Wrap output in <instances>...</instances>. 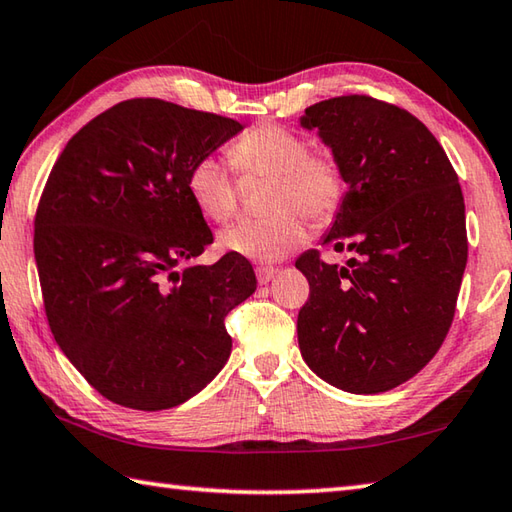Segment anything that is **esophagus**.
I'll list each match as a JSON object with an SVG mask.
<instances>
[{"label":"esophagus","mask_w":512,"mask_h":512,"mask_svg":"<svg viewBox=\"0 0 512 512\" xmlns=\"http://www.w3.org/2000/svg\"><path fill=\"white\" fill-rule=\"evenodd\" d=\"M276 274H278V269H274V267H258L256 269V278L260 285H267Z\"/></svg>","instance_id":"obj_1"}]
</instances>
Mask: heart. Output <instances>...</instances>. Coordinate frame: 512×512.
<instances>
[{
    "instance_id": "1",
    "label": "heart",
    "mask_w": 512,
    "mask_h": 512,
    "mask_svg": "<svg viewBox=\"0 0 512 512\" xmlns=\"http://www.w3.org/2000/svg\"><path fill=\"white\" fill-rule=\"evenodd\" d=\"M231 165L243 173L272 176L269 209L274 216L238 220L220 231L218 245L254 263H278L301 247L307 229L298 209L310 220L330 218L341 205L345 180L341 165L327 153H310V144L281 124L247 131L229 149ZM187 191L198 211L211 223H225L236 211L231 171L216 156L198 158L187 173Z\"/></svg>"
}]
</instances>
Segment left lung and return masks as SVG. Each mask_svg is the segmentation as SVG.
<instances>
[{"label": "left lung", "mask_w": 512, "mask_h": 512, "mask_svg": "<svg viewBox=\"0 0 512 512\" xmlns=\"http://www.w3.org/2000/svg\"><path fill=\"white\" fill-rule=\"evenodd\" d=\"M301 127L347 185L321 245L354 256L343 267L316 249L298 256L310 281L298 347L334 388L388 392L437 354L455 316L468 260L459 178L426 124L368 95L312 104Z\"/></svg>", "instance_id": "left-lung-1"}]
</instances>
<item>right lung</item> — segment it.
Wrapping results in <instances>:
<instances>
[{"label":"right lung","mask_w":512,"mask_h":512,"mask_svg":"<svg viewBox=\"0 0 512 512\" xmlns=\"http://www.w3.org/2000/svg\"><path fill=\"white\" fill-rule=\"evenodd\" d=\"M243 131L162 100H127L66 144L35 214V263L57 345L102 397L167 410L231 354L225 316L254 294L249 260L189 265L214 243L187 191L198 158Z\"/></svg>","instance_id":"right-lung-1"}]
</instances>
